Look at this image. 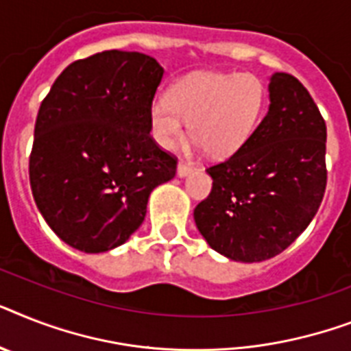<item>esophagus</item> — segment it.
I'll use <instances>...</instances> for the list:
<instances>
[{"label":"esophagus","instance_id":"1","mask_svg":"<svg viewBox=\"0 0 351 351\" xmlns=\"http://www.w3.org/2000/svg\"><path fill=\"white\" fill-rule=\"evenodd\" d=\"M193 171V167L189 166V164H185V162H178V166H176V175L180 176V178H184V176H187Z\"/></svg>","mask_w":351,"mask_h":351}]
</instances>
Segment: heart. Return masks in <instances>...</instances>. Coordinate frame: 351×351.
<instances>
[{
  "mask_svg": "<svg viewBox=\"0 0 351 351\" xmlns=\"http://www.w3.org/2000/svg\"><path fill=\"white\" fill-rule=\"evenodd\" d=\"M267 92L254 73H193L178 81L167 99L149 106V130L155 142L173 149L185 136V122L196 144L210 158L236 155L263 119Z\"/></svg>",
  "mask_w": 351,
  "mask_h": 351,
  "instance_id": "heart-1",
  "label": "heart"
}]
</instances>
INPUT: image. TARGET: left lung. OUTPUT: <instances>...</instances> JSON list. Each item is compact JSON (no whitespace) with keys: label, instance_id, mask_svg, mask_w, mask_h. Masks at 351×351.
Wrapping results in <instances>:
<instances>
[{"label":"left lung","instance_id":"left-lung-1","mask_svg":"<svg viewBox=\"0 0 351 351\" xmlns=\"http://www.w3.org/2000/svg\"><path fill=\"white\" fill-rule=\"evenodd\" d=\"M269 111L236 155L209 167L195 223L210 249L254 263L283 252L317 213L326 187V124L306 88L276 72Z\"/></svg>","mask_w":351,"mask_h":351}]
</instances>
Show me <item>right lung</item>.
I'll use <instances>...</instances> for the list:
<instances>
[{
  "label": "right lung",
  "mask_w": 351,
  "mask_h": 351,
  "mask_svg": "<svg viewBox=\"0 0 351 351\" xmlns=\"http://www.w3.org/2000/svg\"><path fill=\"white\" fill-rule=\"evenodd\" d=\"M164 77L156 59L106 50L62 70L41 102L30 187L48 227L73 249L99 254L126 243L176 158L149 135Z\"/></svg>",
  "instance_id": "add662e5"
}]
</instances>
